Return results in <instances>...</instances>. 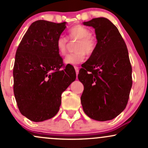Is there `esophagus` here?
Listing matches in <instances>:
<instances>
[{"label": "esophagus", "mask_w": 148, "mask_h": 148, "mask_svg": "<svg viewBox=\"0 0 148 148\" xmlns=\"http://www.w3.org/2000/svg\"><path fill=\"white\" fill-rule=\"evenodd\" d=\"M74 69H75V71H76V75H78V74H79V67H78L77 66H74Z\"/></svg>", "instance_id": "obj_1"}]
</instances>
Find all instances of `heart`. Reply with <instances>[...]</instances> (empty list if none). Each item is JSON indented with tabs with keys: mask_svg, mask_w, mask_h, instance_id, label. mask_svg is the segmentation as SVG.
Instances as JSON below:
<instances>
[{
	"mask_svg": "<svg viewBox=\"0 0 148 148\" xmlns=\"http://www.w3.org/2000/svg\"><path fill=\"white\" fill-rule=\"evenodd\" d=\"M68 39L70 41L77 40L74 46L76 52L66 56L64 62L67 64H78L86 58L87 56H92L95 52L97 47V40L90 30L86 27L76 25L71 28L68 31ZM68 47V40L64 37L60 36L56 41V49L61 56L65 55Z\"/></svg>",
	"mask_w": 148,
	"mask_h": 148,
	"instance_id": "1",
	"label": "heart"
}]
</instances>
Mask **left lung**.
I'll return each mask as SVG.
<instances>
[{"label":"left lung","mask_w":148,"mask_h":148,"mask_svg":"<svg viewBox=\"0 0 148 148\" xmlns=\"http://www.w3.org/2000/svg\"><path fill=\"white\" fill-rule=\"evenodd\" d=\"M84 24L95 29L97 47L78 75L84 86L81 104L93 120H111L124 111L130 97L132 69L128 50L117 27L108 18H95Z\"/></svg>","instance_id":"obj_1"}]
</instances>
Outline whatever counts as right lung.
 Segmentation results:
<instances>
[{"instance_id": "obj_1", "label": "right lung", "mask_w": 148, "mask_h": 148, "mask_svg": "<svg viewBox=\"0 0 148 148\" xmlns=\"http://www.w3.org/2000/svg\"><path fill=\"white\" fill-rule=\"evenodd\" d=\"M65 23L33 22L16 50L13 69L15 99L20 113L33 122L55 116L61 95L76 79L75 70L64 66L56 49Z\"/></svg>"}]
</instances>
